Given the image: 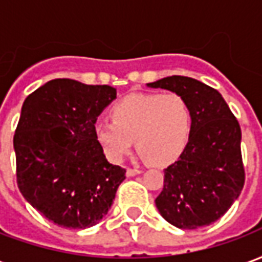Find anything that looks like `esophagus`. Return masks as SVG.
Segmentation results:
<instances>
[{
    "label": "esophagus",
    "instance_id": "1",
    "mask_svg": "<svg viewBox=\"0 0 262 262\" xmlns=\"http://www.w3.org/2000/svg\"><path fill=\"white\" fill-rule=\"evenodd\" d=\"M140 172H142V171L136 170V168H127V170H126V176L135 177V176H137V174H140Z\"/></svg>",
    "mask_w": 262,
    "mask_h": 262
}]
</instances>
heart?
I'll list each match as a JSON object with an SVG mask.
<instances>
[{
    "label": "heart",
    "mask_w": 262,
    "mask_h": 262,
    "mask_svg": "<svg viewBox=\"0 0 262 262\" xmlns=\"http://www.w3.org/2000/svg\"><path fill=\"white\" fill-rule=\"evenodd\" d=\"M112 120H98L95 137L111 161L119 163L130 151L133 139L143 159L171 163L187 146L192 112L178 94H132L111 109Z\"/></svg>",
    "instance_id": "1"
}]
</instances>
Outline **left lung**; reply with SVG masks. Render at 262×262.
I'll return each mask as SVG.
<instances>
[{
    "instance_id": "1",
    "label": "left lung",
    "mask_w": 262,
    "mask_h": 262,
    "mask_svg": "<svg viewBox=\"0 0 262 262\" xmlns=\"http://www.w3.org/2000/svg\"><path fill=\"white\" fill-rule=\"evenodd\" d=\"M147 86L181 95L192 112L187 146L164 170V188L156 206L182 230L212 225L229 210L244 185L240 125L220 92L195 78L171 75Z\"/></svg>"
}]
</instances>
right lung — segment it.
I'll use <instances>...</instances> for the list:
<instances>
[{
  "label": "right lung",
  "mask_w": 262,
  "mask_h": 262,
  "mask_svg": "<svg viewBox=\"0 0 262 262\" xmlns=\"http://www.w3.org/2000/svg\"><path fill=\"white\" fill-rule=\"evenodd\" d=\"M116 88L56 78L26 98L14 136L20 193L66 229L101 222L126 170L109 163L94 126Z\"/></svg>",
  "instance_id": "add662e5"
}]
</instances>
